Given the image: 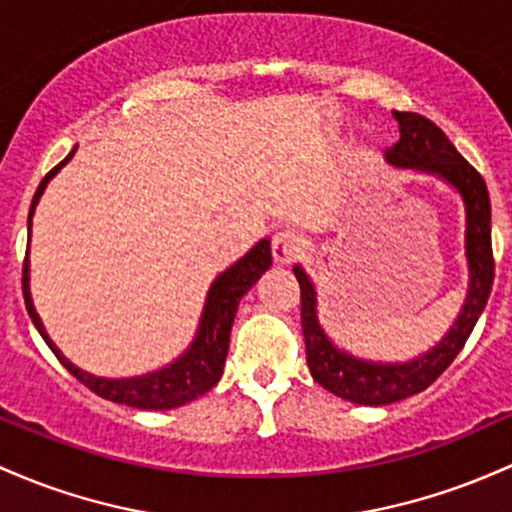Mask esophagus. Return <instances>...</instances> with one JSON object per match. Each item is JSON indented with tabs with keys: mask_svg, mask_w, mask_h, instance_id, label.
Masks as SVG:
<instances>
[{
	"mask_svg": "<svg viewBox=\"0 0 512 512\" xmlns=\"http://www.w3.org/2000/svg\"><path fill=\"white\" fill-rule=\"evenodd\" d=\"M272 255L279 265H291L301 255V238L294 230H279L272 238Z\"/></svg>",
	"mask_w": 512,
	"mask_h": 512,
	"instance_id": "1",
	"label": "esophagus"
}]
</instances>
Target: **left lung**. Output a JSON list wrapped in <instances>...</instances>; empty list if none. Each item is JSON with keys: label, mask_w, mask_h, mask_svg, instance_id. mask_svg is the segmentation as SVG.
Masks as SVG:
<instances>
[{"label": "left lung", "mask_w": 512, "mask_h": 512, "mask_svg": "<svg viewBox=\"0 0 512 512\" xmlns=\"http://www.w3.org/2000/svg\"><path fill=\"white\" fill-rule=\"evenodd\" d=\"M398 121V143L386 150V162L401 170H415L445 179L462 196L466 211V267L469 289L462 311L445 338L430 347L425 355L408 362H372L340 350L325 335L318 320V299L303 267L294 274L301 286V328L306 340V362L311 376L323 389L359 406H386L403 401L413 393L425 391L452 364L469 340L476 320L484 313L493 286V250H491V199L484 177L457 153L449 138L425 116L413 111H393Z\"/></svg>", "instance_id": "obj_1"}]
</instances>
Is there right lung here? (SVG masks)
<instances>
[{"label":"right lung","mask_w":512,"mask_h":512,"mask_svg":"<svg viewBox=\"0 0 512 512\" xmlns=\"http://www.w3.org/2000/svg\"><path fill=\"white\" fill-rule=\"evenodd\" d=\"M75 150H72L60 165H55L53 170L43 177V182L38 184L31 201V211H28V240H31V218L38 206V199L46 192L50 179L60 172V167L72 160ZM269 267H272V247H269V240L265 238L252 247L245 257H240L233 267H228L226 272H221L213 279L209 294H206L199 330H196L192 345L174 359L172 364H167V367L143 376H131V379H104V376L84 372V369L75 367V364L55 347V342L48 338L46 328H43L41 318H38L36 308H33L31 286H28V279H31L28 277V250L21 284H24L26 311L28 316H31L33 325H36L41 338L46 340V345L53 350V355L60 359V364H63L77 381H82L89 391L106 398V401L123 403V406L140 408V411H170V408H179L184 406V403L194 401V398L204 396L206 391H211L213 386L218 384V379H221L223 374V364H226L228 357L230 328H233L235 313H238V303Z\"/></svg>","instance_id":"1"}]
</instances>
